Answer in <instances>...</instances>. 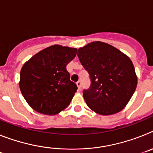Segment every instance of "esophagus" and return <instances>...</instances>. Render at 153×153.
I'll use <instances>...</instances> for the list:
<instances>
[{"label": "esophagus", "instance_id": "esophagus-1", "mask_svg": "<svg viewBox=\"0 0 153 153\" xmlns=\"http://www.w3.org/2000/svg\"><path fill=\"white\" fill-rule=\"evenodd\" d=\"M76 86H77L78 89H79V90H80L81 86H82V85H81V81L80 80H79V81H77V82H76Z\"/></svg>", "mask_w": 153, "mask_h": 153}]
</instances>
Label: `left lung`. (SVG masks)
I'll list each match as a JSON object with an SVG mask.
<instances>
[{
  "label": "left lung",
  "instance_id": "obj_1",
  "mask_svg": "<svg viewBox=\"0 0 153 153\" xmlns=\"http://www.w3.org/2000/svg\"><path fill=\"white\" fill-rule=\"evenodd\" d=\"M77 56L91 79L90 88L83 91L89 108L102 116L123 110L137 86V76L130 58L101 41L79 48Z\"/></svg>",
  "mask_w": 153,
  "mask_h": 153
}]
</instances>
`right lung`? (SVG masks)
<instances>
[{"label": "right lung", "instance_id": "obj_1", "mask_svg": "<svg viewBox=\"0 0 153 153\" xmlns=\"http://www.w3.org/2000/svg\"><path fill=\"white\" fill-rule=\"evenodd\" d=\"M76 51L55 44L39 51L23 65L19 86L35 111L53 116L70 103L77 86L70 79L67 65L75 57Z\"/></svg>", "mask_w": 153, "mask_h": 153}]
</instances>
